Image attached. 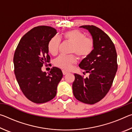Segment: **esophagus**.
Listing matches in <instances>:
<instances>
[{"instance_id":"esophagus-1","label":"esophagus","mask_w":132,"mask_h":132,"mask_svg":"<svg viewBox=\"0 0 132 132\" xmlns=\"http://www.w3.org/2000/svg\"><path fill=\"white\" fill-rule=\"evenodd\" d=\"M62 73H63V75H67V74H68V72H67V71H62Z\"/></svg>"}]
</instances>
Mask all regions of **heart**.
Here are the masks:
<instances>
[{
    "mask_svg": "<svg viewBox=\"0 0 132 132\" xmlns=\"http://www.w3.org/2000/svg\"><path fill=\"white\" fill-rule=\"evenodd\" d=\"M65 41L72 44L71 53H75L79 59H86L94 48V42L90 37H86L84 34L79 30H73L66 31L63 34ZM61 44V39L58 37L55 36L49 42L48 51L53 55H56ZM76 63V59L74 56L61 55L56 58L54 64L56 66L63 70L69 71L72 68L73 65Z\"/></svg>",
    "mask_w": 132,
    "mask_h": 132,
    "instance_id": "obj_1",
    "label": "heart"
}]
</instances>
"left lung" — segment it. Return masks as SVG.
<instances>
[{
  "instance_id": "obj_1",
  "label": "left lung",
  "mask_w": 132,
  "mask_h": 132,
  "mask_svg": "<svg viewBox=\"0 0 132 132\" xmlns=\"http://www.w3.org/2000/svg\"><path fill=\"white\" fill-rule=\"evenodd\" d=\"M80 27L90 33L94 48L91 54L79 64L84 73H89V76L84 79L75 73L73 92L79 101L94 104L101 100L110 90L118 69L117 53L112 40L101 29L94 26Z\"/></svg>"
}]
</instances>
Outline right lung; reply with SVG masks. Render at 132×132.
<instances>
[{"label": "right lung", "mask_w": 132, "mask_h": 132, "mask_svg": "<svg viewBox=\"0 0 132 132\" xmlns=\"http://www.w3.org/2000/svg\"><path fill=\"white\" fill-rule=\"evenodd\" d=\"M56 33L49 26L33 28L21 38L15 51L13 63L16 80L24 95L34 103L52 100L63 77L62 70L56 67L48 74L41 69L44 64L50 62L48 43Z\"/></svg>", "instance_id": "1"}]
</instances>
